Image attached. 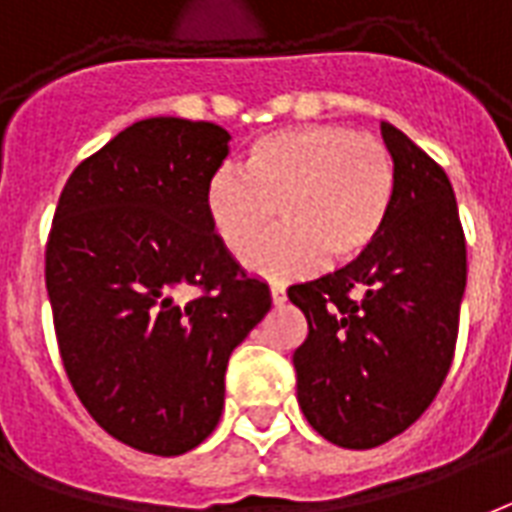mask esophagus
<instances>
[{
  "instance_id": "esophagus-1",
  "label": "esophagus",
  "mask_w": 512,
  "mask_h": 512,
  "mask_svg": "<svg viewBox=\"0 0 512 512\" xmlns=\"http://www.w3.org/2000/svg\"><path fill=\"white\" fill-rule=\"evenodd\" d=\"M285 298V287L279 285V282H274V285H271V301H274V306L285 304Z\"/></svg>"
}]
</instances>
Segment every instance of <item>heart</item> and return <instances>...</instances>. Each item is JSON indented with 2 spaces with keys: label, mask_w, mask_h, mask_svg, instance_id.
Here are the masks:
<instances>
[{
  "label": "heart",
  "mask_w": 512,
  "mask_h": 512,
  "mask_svg": "<svg viewBox=\"0 0 512 512\" xmlns=\"http://www.w3.org/2000/svg\"><path fill=\"white\" fill-rule=\"evenodd\" d=\"M396 198V165L374 135L342 124H304L255 140L244 176L219 170L206 184L203 208L230 255L244 260L273 229L286 225L252 256L263 274L347 266L382 236Z\"/></svg>",
  "instance_id": "obj_1"
}]
</instances>
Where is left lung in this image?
<instances>
[{"mask_svg": "<svg viewBox=\"0 0 512 512\" xmlns=\"http://www.w3.org/2000/svg\"><path fill=\"white\" fill-rule=\"evenodd\" d=\"M391 219L377 244L287 298L309 333L295 350L298 404L317 434L369 450L407 431L448 377L467 287V241L445 170L393 124Z\"/></svg>", "mask_w": 512, "mask_h": 512, "instance_id": "obj_1", "label": "left lung"}]
</instances>
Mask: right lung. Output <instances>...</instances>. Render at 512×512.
I'll list each match as a JSON object with an SVG mask.
<instances>
[{
    "label": "right lung",
    "instance_id": "obj_1",
    "mask_svg": "<svg viewBox=\"0 0 512 512\" xmlns=\"http://www.w3.org/2000/svg\"><path fill=\"white\" fill-rule=\"evenodd\" d=\"M227 140L211 121H135L73 170L45 244L73 391L100 429L154 456L217 429L230 352L271 309L203 208Z\"/></svg>",
    "mask_w": 512,
    "mask_h": 512
}]
</instances>
